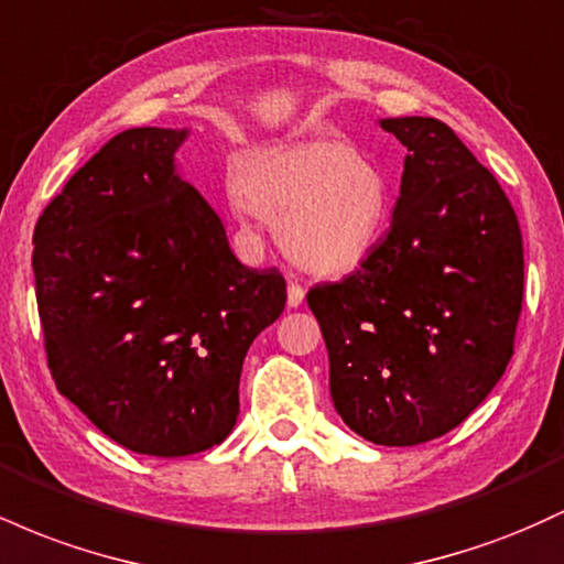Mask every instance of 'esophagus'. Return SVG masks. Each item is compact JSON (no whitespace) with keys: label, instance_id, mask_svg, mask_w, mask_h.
Instances as JSON below:
<instances>
[{"label":"esophagus","instance_id":"34e87169","mask_svg":"<svg viewBox=\"0 0 564 564\" xmlns=\"http://www.w3.org/2000/svg\"><path fill=\"white\" fill-rule=\"evenodd\" d=\"M302 300H304V286L300 281H294V278H291L289 281V307H300Z\"/></svg>","mask_w":564,"mask_h":564}]
</instances>
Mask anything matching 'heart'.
Wrapping results in <instances>:
<instances>
[{
    "mask_svg": "<svg viewBox=\"0 0 564 564\" xmlns=\"http://www.w3.org/2000/svg\"><path fill=\"white\" fill-rule=\"evenodd\" d=\"M232 212L278 223L286 254L302 268L339 275L379 243L390 185L379 166L336 140L262 148L241 161Z\"/></svg>",
    "mask_w": 564,
    "mask_h": 564,
    "instance_id": "heart-1",
    "label": "heart"
}]
</instances>
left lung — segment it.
<instances>
[{
	"label": "left lung",
	"instance_id": "8db88e82",
	"mask_svg": "<svg viewBox=\"0 0 564 564\" xmlns=\"http://www.w3.org/2000/svg\"><path fill=\"white\" fill-rule=\"evenodd\" d=\"M405 145L390 230L358 270L315 283L336 413L377 445L435 440L475 411L514 355L522 232L498 180L448 124L381 119Z\"/></svg>",
	"mask_w": 564,
	"mask_h": 564
}]
</instances>
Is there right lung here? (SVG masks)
<instances>
[{
    "instance_id": "add662e5",
    "label": "right lung",
    "mask_w": 564,
    "mask_h": 564,
    "mask_svg": "<svg viewBox=\"0 0 564 564\" xmlns=\"http://www.w3.org/2000/svg\"><path fill=\"white\" fill-rule=\"evenodd\" d=\"M185 129L116 134L44 206L34 275L57 392L148 456L223 443L246 349L286 307L281 270L246 268L174 172Z\"/></svg>"
}]
</instances>
